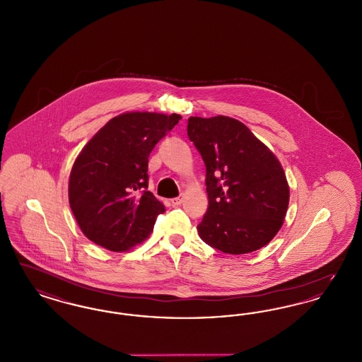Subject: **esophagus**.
<instances>
[{
  "label": "esophagus",
  "mask_w": 362,
  "mask_h": 362,
  "mask_svg": "<svg viewBox=\"0 0 362 362\" xmlns=\"http://www.w3.org/2000/svg\"><path fill=\"white\" fill-rule=\"evenodd\" d=\"M182 202H183V195H179V197L171 199V204H173V206H177V205H180Z\"/></svg>",
  "instance_id": "34e87169"
}]
</instances>
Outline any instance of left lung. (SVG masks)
Segmentation results:
<instances>
[{"mask_svg":"<svg viewBox=\"0 0 362 362\" xmlns=\"http://www.w3.org/2000/svg\"><path fill=\"white\" fill-rule=\"evenodd\" d=\"M187 136L206 165L209 207L201 239L225 254H250L274 239L289 205L276 156L240 121L189 117Z\"/></svg>","mask_w":362,"mask_h":362,"instance_id":"obj_1","label":"left lung"}]
</instances>
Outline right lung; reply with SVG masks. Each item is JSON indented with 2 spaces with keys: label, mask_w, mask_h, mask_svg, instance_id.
Masks as SVG:
<instances>
[{
  "label": "right lung",
  "mask_w": 362,
  "mask_h": 362,
  "mask_svg": "<svg viewBox=\"0 0 362 362\" xmlns=\"http://www.w3.org/2000/svg\"><path fill=\"white\" fill-rule=\"evenodd\" d=\"M182 117L123 112L86 142L69 176V205L81 232L95 244L126 252L146 240L165 211L148 191V157Z\"/></svg>",
  "instance_id": "right-lung-1"
}]
</instances>
